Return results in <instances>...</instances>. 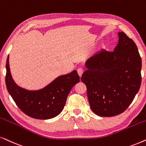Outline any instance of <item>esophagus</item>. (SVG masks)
<instances>
[{
	"instance_id": "esophagus-1",
	"label": "esophagus",
	"mask_w": 146,
	"mask_h": 146,
	"mask_svg": "<svg viewBox=\"0 0 146 146\" xmlns=\"http://www.w3.org/2000/svg\"><path fill=\"white\" fill-rule=\"evenodd\" d=\"M83 73V69H82V68H79L78 69H77V73H78L79 76V77H81V75H82Z\"/></svg>"
}]
</instances>
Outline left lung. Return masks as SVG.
Returning <instances> with one entry per match:
<instances>
[{"label": "left lung", "mask_w": 146, "mask_h": 146, "mask_svg": "<svg viewBox=\"0 0 146 146\" xmlns=\"http://www.w3.org/2000/svg\"><path fill=\"white\" fill-rule=\"evenodd\" d=\"M112 52L102 50L85 62L81 80L87 87L91 110L102 117H112L126 110L141 82V59L133 40L118 33Z\"/></svg>", "instance_id": "8db88e82"}]
</instances>
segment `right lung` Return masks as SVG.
Returning a JSON list of instances; mask_svg holds the SVG:
<instances>
[{
    "label": "right lung",
    "mask_w": 146,
    "mask_h": 146,
    "mask_svg": "<svg viewBox=\"0 0 146 146\" xmlns=\"http://www.w3.org/2000/svg\"><path fill=\"white\" fill-rule=\"evenodd\" d=\"M8 56L5 82L7 90L18 108L29 117L38 119L55 117L62 111L72 87L79 82L77 71L58 77L47 86L37 91H29L15 83L9 68Z\"/></svg>",
    "instance_id": "add662e5"
}]
</instances>
